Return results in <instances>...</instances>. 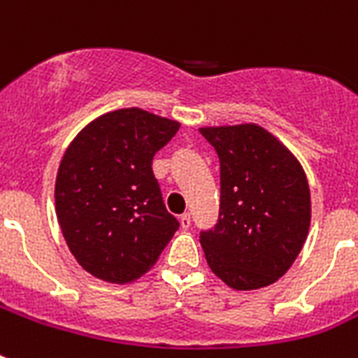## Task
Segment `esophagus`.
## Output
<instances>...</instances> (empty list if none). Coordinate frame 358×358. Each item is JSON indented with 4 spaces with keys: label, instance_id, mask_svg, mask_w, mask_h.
Returning <instances> with one entry per match:
<instances>
[{
    "label": "esophagus",
    "instance_id": "1",
    "mask_svg": "<svg viewBox=\"0 0 358 358\" xmlns=\"http://www.w3.org/2000/svg\"><path fill=\"white\" fill-rule=\"evenodd\" d=\"M180 227L182 229H189L191 227V215L189 213H184V215H180Z\"/></svg>",
    "mask_w": 358,
    "mask_h": 358
}]
</instances>
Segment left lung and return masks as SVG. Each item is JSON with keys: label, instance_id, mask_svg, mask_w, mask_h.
Here are the masks:
<instances>
[{"label": "left lung", "instance_id": "left-lung-1", "mask_svg": "<svg viewBox=\"0 0 358 358\" xmlns=\"http://www.w3.org/2000/svg\"><path fill=\"white\" fill-rule=\"evenodd\" d=\"M221 167L217 224L201 232L210 269L234 289L269 286L308 236L310 189L297 157L258 124L201 128Z\"/></svg>", "mask_w": 358, "mask_h": 358}]
</instances>
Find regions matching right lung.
Here are the masks:
<instances>
[{
  "label": "right lung",
  "mask_w": 358,
  "mask_h": 358,
  "mask_svg": "<svg viewBox=\"0 0 358 358\" xmlns=\"http://www.w3.org/2000/svg\"><path fill=\"white\" fill-rule=\"evenodd\" d=\"M178 128L139 108L117 109L87 124L64 152L55 212L70 252L92 277L131 282L178 230L152 173L154 154Z\"/></svg>",
  "instance_id": "add662e5"
}]
</instances>
